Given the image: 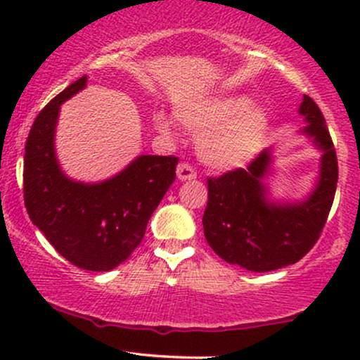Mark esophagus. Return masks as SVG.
Here are the masks:
<instances>
[{
  "label": "esophagus",
  "mask_w": 360,
  "mask_h": 360,
  "mask_svg": "<svg viewBox=\"0 0 360 360\" xmlns=\"http://www.w3.org/2000/svg\"><path fill=\"white\" fill-rule=\"evenodd\" d=\"M194 177H196V171H194L191 164L181 162L179 166H177V179L189 181V179H194Z\"/></svg>",
  "instance_id": "obj_1"
}]
</instances>
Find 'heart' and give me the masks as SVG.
<instances>
[{
  "label": "heart",
  "mask_w": 360,
  "mask_h": 360,
  "mask_svg": "<svg viewBox=\"0 0 360 360\" xmlns=\"http://www.w3.org/2000/svg\"><path fill=\"white\" fill-rule=\"evenodd\" d=\"M250 103L245 94H221L177 110L179 122L194 134H201L198 154L206 166L233 171L257 154L269 130V115L262 106ZM155 125L169 134L164 115H157Z\"/></svg>",
  "instance_id": "1"
}]
</instances>
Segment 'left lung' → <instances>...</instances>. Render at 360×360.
Instances as JSON below:
<instances>
[{
  "label": "left lung",
  "mask_w": 360,
  "mask_h": 360,
  "mask_svg": "<svg viewBox=\"0 0 360 360\" xmlns=\"http://www.w3.org/2000/svg\"><path fill=\"white\" fill-rule=\"evenodd\" d=\"M300 115L307 120L301 131L323 152L320 177L307 200L269 201L262 179L269 174L271 148L260 152L245 169L208 177L205 238L229 264L254 272L276 271L298 262L320 238L335 198L338 162L323 115L307 94Z\"/></svg>",
  "instance_id": "left-lung-1"
}]
</instances>
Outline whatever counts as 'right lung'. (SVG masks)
Listing matches in <instances>:
<instances>
[{
	"label": "right lung",
	"instance_id": "1",
	"mask_svg": "<svg viewBox=\"0 0 360 360\" xmlns=\"http://www.w3.org/2000/svg\"><path fill=\"white\" fill-rule=\"evenodd\" d=\"M82 76L35 118L25 143L23 198L34 225L64 259L111 271L137 249L152 213L176 179L177 157L140 155L111 179L84 184L60 171L53 148L60 105L86 86Z\"/></svg>",
	"mask_w": 360,
	"mask_h": 360
}]
</instances>
